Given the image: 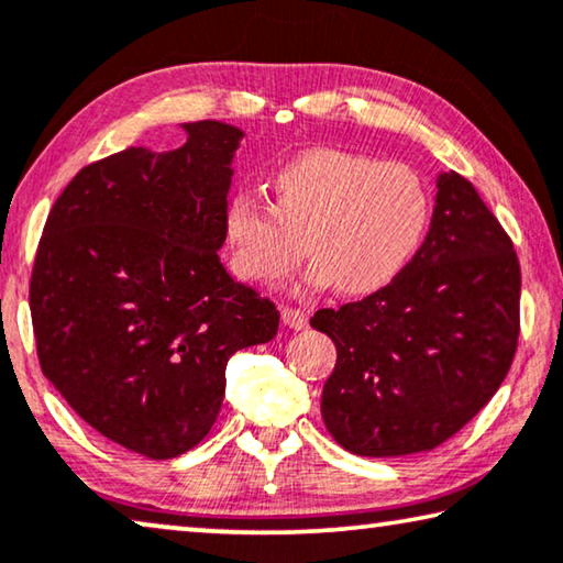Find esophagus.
Wrapping results in <instances>:
<instances>
[{
    "label": "esophagus",
    "mask_w": 563,
    "mask_h": 563,
    "mask_svg": "<svg viewBox=\"0 0 563 563\" xmlns=\"http://www.w3.org/2000/svg\"><path fill=\"white\" fill-rule=\"evenodd\" d=\"M280 318H283V323L288 325L290 330H302V328L308 325V316L302 313L300 308H288V306H285L280 310Z\"/></svg>",
    "instance_id": "34e87169"
}]
</instances>
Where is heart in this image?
Segmentation results:
<instances>
[{"mask_svg":"<svg viewBox=\"0 0 563 563\" xmlns=\"http://www.w3.org/2000/svg\"><path fill=\"white\" fill-rule=\"evenodd\" d=\"M273 208L250 192L225 205V238L240 275L275 283L313 263L306 285L345 296L376 292L404 271L426 235L431 198L413 167L351 150L313 147L273 175Z\"/></svg>","mask_w":563,"mask_h":563,"instance_id":"b5f03b06","label":"heart"}]
</instances>
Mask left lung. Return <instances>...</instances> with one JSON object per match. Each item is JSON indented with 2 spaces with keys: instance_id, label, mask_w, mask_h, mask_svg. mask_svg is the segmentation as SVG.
I'll return each mask as SVG.
<instances>
[{
  "instance_id": "left-lung-1",
  "label": "left lung",
  "mask_w": 563,
  "mask_h": 563,
  "mask_svg": "<svg viewBox=\"0 0 563 563\" xmlns=\"http://www.w3.org/2000/svg\"><path fill=\"white\" fill-rule=\"evenodd\" d=\"M435 190L413 261L373 296L310 318L338 351L320 413L355 456L435 449L511 368L521 298L511 238L466 177L441 173Z\"/></svg>"
}]
</instances>
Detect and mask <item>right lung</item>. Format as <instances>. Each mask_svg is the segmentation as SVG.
<instances>
[{
  "label": "right lung",
  "instance_id": "obj_1",
  "mask_svg": "<svg viewBox=\"0 0 563 563\" xmlns=\"http://www.w3.org/2000/svg\"><path fill=\"white\" fill-rule=\"evenodd\" d=\"M169 153L128 147L79 169L40 240L30 308L42 373L104 439L163 461L198 445L230 355L280 313L220 263L243 130L185 122Z\"/></svg>",
  "mask_w": 563,
  "mask_h": 563
}]
</instances>
